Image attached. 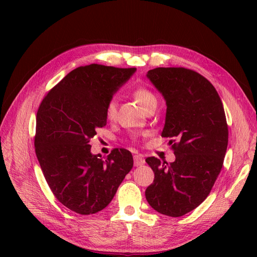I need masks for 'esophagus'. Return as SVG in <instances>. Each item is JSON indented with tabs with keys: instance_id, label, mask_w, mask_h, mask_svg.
Wrapping results in <instances>:
<instances>
[{
	"instance_id": "1",
	"label": "esophagus",
	"mask_w": 257,
	"mask_h": 257,
	"mask_svg": "<svg viewBox=\"0 0 257 257\" xmlns=\"http://www.w3.org/2000/svg\"><path fill=\"white\" fill-rule=\"evenodd\" d=\"M134 161H135V166L136 167H140V166H143V165H145V158L141 156V155H136L135 157H134Z\"/></svg>"
}]
</instances>
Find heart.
I'll return each instance as SVG.
<instances>
[{"instance_id":"heart-1","label":"heart","mask_w":257,"mask_h":257,"mask_svg":"<svg viewBox=\"0 0 257 257\" xmlns=\"http://www.w3.org/2000/svg\"><path fill=\"white\" fill-rule=\"evenodd\" d=\"M134 97L136 101L139 103V106L145 109L147 106L151 105V103H157V97L156 95L149 90L148 88H145V87H140L134 91ZM117 113V103L116 100L112 99L108 102L106 107V117L109 120H112L116 117Z\"/></svg>"}]
</instances>
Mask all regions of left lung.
<instances>
[{
  "instance_id": "obj_1",
  "label": "left lung",
  "mask_w": 257,
  "mask_h": 257,
  "mask_svg": "<svg viewBox=\"0 0 257 257\" xmlns=\"http://www.w3.org/2000/svg\"><path fill=\"white\" fill-rule=\"evenodd\" d=\"M147 78L166 101L161 136L176 139V160L147 158L155 180L146 199L161 214L182 216L206 199L221 172L228 141L224 108L213 85L193 70L158 67Z\"/></svg>"
}]
</instances>
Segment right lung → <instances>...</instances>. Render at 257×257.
<instances>
[{"mask_svg":"<svg viewBox=\"0 0 257 257\" xmlns=\"http://www.w3.org/2000/svg\"><path fill=\"white\" fill-rule=\"evenodd\" d=\"M136 68L91 64L68 73L43 99L36 116L35 152L52 192L83 215L110 203L133 169L132 152L92 155L89 139L107 124L106 107Z\"/></svg>","mask_w":257,"mask_h":257,"instance_id":"obj_1","label":"right lung"}]
</instances>
